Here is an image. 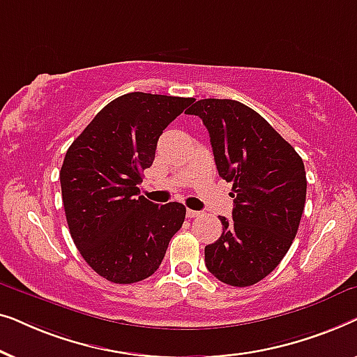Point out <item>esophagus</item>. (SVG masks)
<instances>
[{"instance_id":"34e87169","label":"esophagus","mask_w":357,"mask_h":357,"mask_svg":"<svg viewBox=\"0 0 357 357\" xmlns=\"http://www.w3.org/2000/svg\"><path fill=\"white\" fill-rule=\"evenodd\" d=\"M197 216H199V211H195V209H187V218H197Z\"/></svg>"}]
</instances>
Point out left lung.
<instances>
[{
    "label": "left lung",
    "instance_id": "left-lung-1",
    "mask_svg": "<svg viewBox=\"0 0 357 357\" xmlns=\"http://www.w3.org/2000/svg\"><path fill=\"white\" fill-rule=\"evenodd\" d=\"M188 115L203 120L219 177L232 182L229 221L204 247L208 271L245 287L270 275L289 250L305 206L307 178L296 149L250 107L231 99H202Z\"/></svg>",
    "mask_w": 357,
    "mask_h": 357
}]
</instances>
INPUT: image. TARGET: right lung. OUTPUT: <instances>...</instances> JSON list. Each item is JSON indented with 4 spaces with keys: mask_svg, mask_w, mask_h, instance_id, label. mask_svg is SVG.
Wrapping results in <instances>:
<instances>
[{
    "mask_svg": "<svg viewBox=\"0 0 357 357\" xmlns=\"http://www.w3.org/2000/svg\"><path fill=\"white\" fill-rule=\"evenodd\" d=\"M192 97L130 92L107 104L68 148L60 170L73 242L97 275L116 284L158 270L182 227V203L155 204L139 195L159 136Z\"/></svg>",
    "mask_w": 357,
    "mask_h": 357,
    "instance_id": "add662e5",
    "label": "right lung"
}]
</instances>
